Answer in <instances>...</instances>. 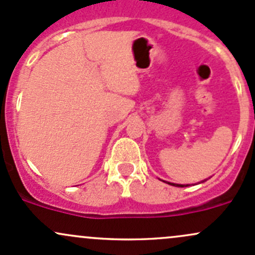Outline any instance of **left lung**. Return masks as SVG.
Segmentation results:
<instances>
[{
  "label": "left lung",
  "instance_id": "8db88e82",
  "mask_svg": "<svg viewBox=\"0 0 255 255\" xmlns=\"http://www.w3.org/2000/svg\"><path fill=\"white\" fill-rule=\"evenodd\" d=\"M169 184V185H173V186H179V187H184V186H187V185H180V184H173V183H167Z\"/></svg>",
  "mask_w": 255,
  "mask_h": 255
}]
</instances>
